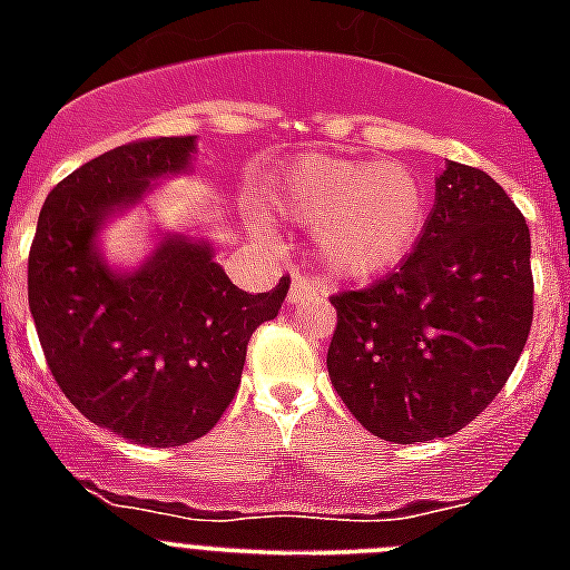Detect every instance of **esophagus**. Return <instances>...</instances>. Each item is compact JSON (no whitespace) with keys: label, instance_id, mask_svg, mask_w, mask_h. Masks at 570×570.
<instances>
[{"label":"esophagus","instance_id":"1","mask_svg":"<svg viewBox=\"0 0 570 570\" xmlns=\"http://www.w3.org/2000/svg\"><path fill=\"white\" fill-rule=\"evenodd\" d=\"M316 294H320V288H316L314 279H308V276H302V274L291 276V288H288L291 305H299V302L314 299Z\"/></svg>","mask_w":570,"mask_h":570}]
</instances>
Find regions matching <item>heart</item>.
<instances>
[{"label":"heart","mask_w":570,"mask_h":570,"mask_svg":"<svg viewBox=\"0 0 570 570\" xmlns=\"http://www.w3.org/2000/svg\"><path fill=\"white\" fill-rule=\"evenodd\" d=\"M274 205L314 228L316 250L340 279L394 271L420 242L428 196L411 165L302 154L279 176Z\"/></svg>","instance_id":"obj_1"}]
</instances>
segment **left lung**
Returning a JSON list of instances; mask_svg holds the SVG:
<instances>
[{
	"instance_id": "1",
	"label": "left lung",
	"mask_w": 570,
	"mask_h": 570,
	"mask_svg": "<svg viewBox=\"0 0 570 570\" xmlns=\"http://www.w3.org/2000/svg\"><path fill=\"white\" fill-rule=\"evenodd\" d=\"M331 305L328 374L347 411L400 445L456 434L500 394L531 331L525 216L485 170L448 163L407 259Z\"/></svg>"
}]
</instances>
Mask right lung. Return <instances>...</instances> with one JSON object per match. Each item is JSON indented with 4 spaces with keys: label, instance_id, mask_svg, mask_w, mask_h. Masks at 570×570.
<instances>
[{
    "label": "right lung",
    "instance_id": "add662e5",
    "mask_svg": "<svg viewBox=\"0 0 570 570\" xmlns=\"http://www.w3.org/2000/svg\"><path fill=\"white\" fill-rule=\"evenodd\" d=\"M196 136L119 145L50 190L28 256V302L62 394L114 434L150 448L205 436L234 400L262 322L279 314L288 276L239 291L205 236L159 234L136 268L99 248L110 216L159 179L188 174Z\"/></svg>",
    "mask_w": 570,
    "mask_h": 570
}]
</instances>
